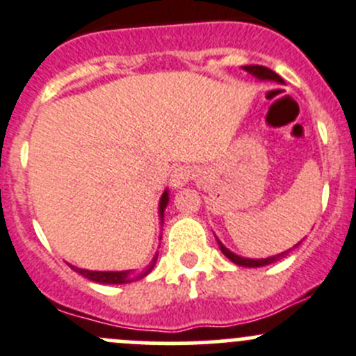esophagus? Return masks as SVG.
<instances>
[{
	"label": "esophagus",
	"mask_w": 356,
	"mask_h": 356,
	"mask_svg": "<svg viewBox=\"0 0 356 356\" xmlns=\"http://www.w3.org/2000/svg\"><path fill=\"white\" fill-rule=\"evenodd\" d=\"M193 177H195V174H193V168L182 165V167H177L172 170L170 186L172 188H182V186L188 184Z\"/></svg>",
	"instance_id": "1"
}]
</instances>
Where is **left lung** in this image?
Listing matches in <instances>:
<instances>
[{
  "label": "left lung",
  "instance_id": "left-lung-1",
  "mask_svg": "<svg viewBox=\"0 0 356 356\" xmlns=\"http://www.w3.org/2000/svg\"><path fill=\"white\" fill-rule=\"evenodd\" d=\"M243 69L247 72H250V74H254L255 78L259 79H273V81H278L282 83L284 79L280 78V76L277 74L275 71H271V69L264 67V65H243ZM217 243H219L220 250H222V254L226 255L229 261H233L234 264L238 266H243V268H259V266H266V264H271V262L278 261V259L282 257L284 254H287V252H284V254H278V255H273V257H266V259H247V257H240V255L233 254L231 250H227L226 247H224L222 243H220L219 240H217Z\"/></svg>",
  "mask_w": 356,
  "mask_h": 356
}]
</instances>
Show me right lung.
<instances>
[{
	"instance_id": "right-lung-1",
	"label": "right lung",
	"mask_w": 356,
	"mask_h": 356,
	"mask_svg": "<svg viewBox=\"0 0 356 356\" xmlns=\"http://www.w3.org/2000/svg\"><path fill=\"white\" fill-rule=\"evenodd\" d=\"M167 203H168V191H165L160 198V217L163 220V212L167 209ZM156 259L158 255H154L153 261L143 268V270H129V271H90V270H81V268H76V266H71V270H74L76 273H79L81 277L88 278L92 282H97V284H113V285H118V284H130V282H136L140 280V278L147 277L151 273V270L154 268L156 264Z\"/></svg>"
}]
</instances>
